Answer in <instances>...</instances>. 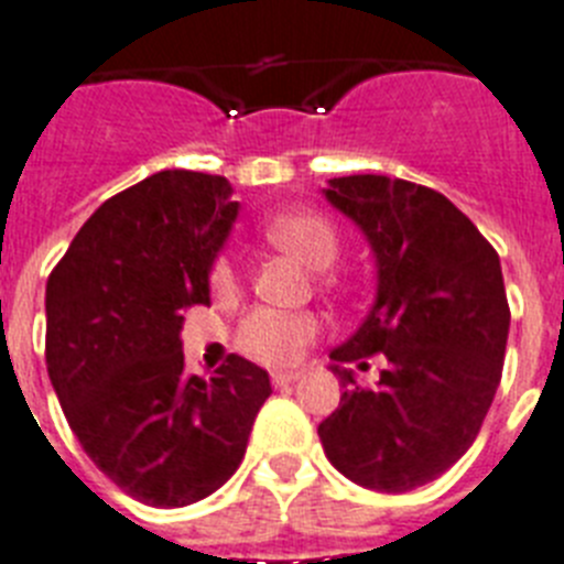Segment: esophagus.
Masks as SVG:
<instances>
[{
  "label": "esophagus",
  "instance_id": "34e87169",
  "mask_svg": "<svg viewBox=\"0 0 564 564\" xmlns=\"http://www.w3.org/2000/svg\"><path fill=\"white\" fill-rule=\"evenodd\" d=\"M300 377H302L300 370H273V373H271V379H273V384H276V388L296 382Z\"/></svg>",
  "mask_w": 564,
  "mask_h": 564
}]
</instances>
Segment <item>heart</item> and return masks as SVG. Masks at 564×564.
Here are the masks:
<instances>
[{
	"instance_id": "1",
	"label": "heart",
	"mask_w": 564,
	"mask_h": 564,
	"mask_svg": "<svg viewBox=\"0 0 564 564\" xmlns=\"http://www.w3.org/2000/svg\"><path fill=\"white\" fill-rule=\"evenodd\" d=\"M264 239L273 248L291 253L311 271H325L339 257V234L334 225L314 210H293L268 219L262 228ZM216 291H230L236 282L234 262L223 257L210 273ZM319 330V319L314 314H282L271 307H257L242 319L236 330L239 350L264 365L296 362L305 345Z\"/></svg>"
}]
</instances>
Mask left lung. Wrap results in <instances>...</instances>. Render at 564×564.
Instances as JSON below:
<instances>
[{
    "mask_svg": "<svg viewBox=\"0 0 564 564\" xmlns=\"http://www.w3.org/2000/svg\"><path fill=\"white\" fill-rule=\"evenodd\" d=\"M322 194L368 239L377 300L330 350L345 393L319 440L350 482L405 494L474 445L494 402L511 328L502 264L468 216L431 187L354 173L328 180ZM373 352L389 368L373 389H359L344 362Z\"/></svg>",
    "mask_w": 564,
    "mask_h": 564,
    "instance_id": "8db88e82",
    "label": "left lung"
}]
</instances>
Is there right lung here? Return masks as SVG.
I'll return each instance as SVG.
<instances>
[{
	"mask_svg": "<svg viewBox=\"0 0 564 564\" xmlns=\"http://www.w3.org/2000/svg\"><path fill=\"white\" fill-rule=\"evenodd\" d=\"M225 176L159 171L110 196L53 268L45 362L85 454L128 497L185 508L236 474L271 377L230 354L187 377L185 307L210 305V271L239 216Z\"/></svg>",
	"mask_w": 564,
	"mask_h": 564,
	"instance_id": "right-lung-1",
	"label": "right lung"
}]
</instances>
